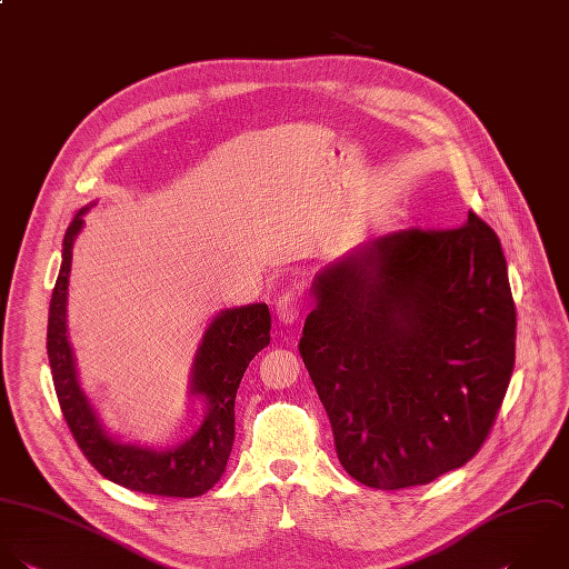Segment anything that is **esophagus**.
I'll return each instance as SVG.
<instances>
[{
    "instance_id": "1",
    "label": "esophagus",
    "mask_w": 569,
    "mask_h": 569,
    "mask_svg": "<svg viewBox=\"0 0 569 569\" xmlns=\"http://www.w3.org/2000/svg\"><path fill=\"white\" fill-rule=\"evenodd\" d=\"M301 299L297 292L292 290H286L283 295H279L277 303H274V310H277V317L283 321V323H295L301 315Z\"/></svg>"
}]
</instances>
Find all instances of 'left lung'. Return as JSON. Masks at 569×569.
I'll return each instance as SVG.
<instances>
[{
  "mask_svg": "<svg viewBox=\"0 0 569 569\" xmlns=\"http://www.w3.org/2000/svg\"><path fill=\"white\" fill-rule=\"evenodd\" d=\"M299 352L346 472L377 490L426 486L488 441L517 350L497 232L457 228L372 239L312 283Z\"/></svg>",
  "mask_w": 569,
  "mask_h": 569,
  "instance_id": "8db88e82",
  "label": "left lung"
}]
</instances>
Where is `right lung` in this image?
I'll use <instances>...</instances> for the list:
<instances>
[{
	"label": "right lung",
	"mask_w": 569,
	"mask_h": 569,
	"mask_svg": "<svg viewBox=\"0 0 569 569\" xmlns=\"http://www.w3.org/2000/svg\"><path fill=\"white\" fill-rule=\"evenodd\" d=\"M81 210L66 230L63 261L48 312V361L63 419L88 463L106 479L132 492L157 497H199L223 475L234 441V397L252 357L270 343L266 303L221 312L206 330L194 361L192 392L208 399V417L179 448L157 452L121 446L103 435L92 408L79 390L74 361L66 339V295L72 241L83 226Z\"/></svg>",
	"instance_id": "obj_1"
}]
</instances>
